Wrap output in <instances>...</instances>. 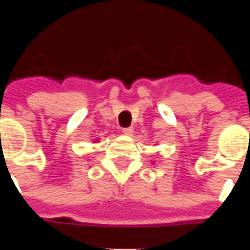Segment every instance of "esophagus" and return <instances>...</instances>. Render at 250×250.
<instances>
[{
    "label": "esophagus",
    "instance_id": "obj_1",
    "mask_svg": "<svg viewBox=\"0 0 250 250\" xmlns=\"http://www.w3.org/2000/svg\"><path fill=\"white\" fill-rule=\"evenodd\" d=\"M122 132H123V134H125V135H132V134H134V128H132V127H127V128H123V130H122Z\"/></svg>",
    "mask_w": 250,
    "mask_h": 250
}]
</instances>
